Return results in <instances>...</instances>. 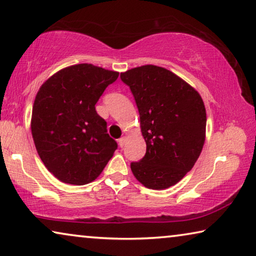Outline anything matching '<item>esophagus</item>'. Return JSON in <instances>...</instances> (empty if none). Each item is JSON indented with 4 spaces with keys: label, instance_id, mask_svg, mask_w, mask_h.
<instances>
[{
    "label": "esophagus",
    "instance_id": "1",
    "mask_svg": "<svg viewBox=\"0 0 256 256\" xmlns=\"http://www.w3.org/2000/svg\"><path fill=\"white\" fill-rule=\"evenodd\" d=\"M126 140H127V138H126V137L124 136V137H121V138L118 140V143H119V145H120L121 148H124V144H126Z\"/></svg>",
    "mask_w": 256,
    "mask_h": 256
}]
</instances>
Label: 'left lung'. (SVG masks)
Wrapping results in <instances>:
<instances>
[{"instance_id":"obj_1","label":"left lung","mask_w":256,"mask_h":256,"mask_svg":"<svg viewBox=\"0 0 256 256\" xmlns=\"http://www.w3.org/2000/svg\"><path fill=\"white\" fill-rule=\"evenodd\" d=\"M140 112L146 153L132 162L134 176L145 188L164 190L194 166L206 138V108L200 94L175 73L144 65L120 74Z\"/></svg>"}]
</instances>
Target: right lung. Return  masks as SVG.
<instances>
[{
	"mask_svg": "<svg viewBox=\"0 0 256 256\" xmlns=\"http://www.w3.org/2000/svg\"><path fill=\"white\" fill-rule=\"evenodd\" d=\"M119 72L92 64L62 68L35 96L30 130L42 162L60 182L95 180L116 150L95 105Z\"/></svg>",
	"mask_w": 256,
	"mask_h": 256,
	"instance_id": "right-lung-1",
	"label": "right lung"
}]
</instances>
